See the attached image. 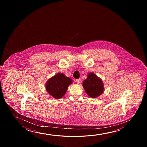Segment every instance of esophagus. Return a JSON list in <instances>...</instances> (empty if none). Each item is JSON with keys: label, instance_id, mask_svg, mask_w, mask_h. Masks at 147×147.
Listing matches in <instances>:
<instances>
[{"label": "esophagus", "instance_id": "esophagus-1", "mask_svg": "<svg viewBox=\"0 0 147 147\" xmlns=\"http://www.w3.org/2000/svg\"><path fill=\"white\" fill-rule=\"evenodd\" d=\"M75 81H76V82L77 83V84H79L80 83V79H76V80H75Z\"/></svg>", "mask_w": 147, "mask_h": 147}]
</instances>
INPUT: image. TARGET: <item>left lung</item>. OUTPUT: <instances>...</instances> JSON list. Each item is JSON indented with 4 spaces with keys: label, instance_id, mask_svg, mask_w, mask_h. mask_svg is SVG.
Returning a JSON list of instances; mask_svg holds the SVG:
<instances>
[{
    "label": "left lung",
    "instance_id": "1",
    "mask_svg": "<svg viewBox=\"0 0 147 147\" xmlns=\"http://www.w3.org/2000/svg\"><path fill=\"white\" fill-rule=\"evenodd\" d=\"M82 85L87 95L91 98H96L104 92L102 81L92 72L89 73Z\"/></svg>",
    "mask_w": 147,
    "mask_h": 147
}]
</instances>
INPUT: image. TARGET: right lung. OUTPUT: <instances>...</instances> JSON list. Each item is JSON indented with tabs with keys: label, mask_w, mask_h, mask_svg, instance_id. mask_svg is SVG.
<instances>
[{
	"label": "right lung",
	"mask_w": 147,
	"mask_h": 147,
	"mask_svg": "<svg viewBox=\"0 0 147 147\" xmlns=\"http://www.w3.org/2000/svg\"><path fill=\"white\" fill-rule=\"evenodd\" d=\"M72 82L71 79L63 73H58L47 81L46 89L54 98L60 99L64 95L69 86Z\"/></svg>",
	"instance_id": "right-lung-1"
}]
</instances>
